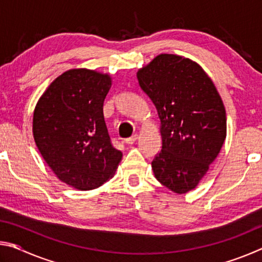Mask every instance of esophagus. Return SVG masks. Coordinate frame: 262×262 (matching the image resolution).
Returning a JSON list of instances; mask_svg holds the SVG:
<instances>
[{"label": "esophagus", "instance_id": "esophagus-1", "mask_svg": "<svg viewBox=\"0 0 262 262\" xmlns=\"http://www.w3.org/2000/svg\"><path fill=\"white\" fill-rule=\"evenodd\" d=\"M137 137H139V136H137V135L135 134V135L130 136V137H128V139L125 140V142H126L127 144H133V143H134V142L137 140Z\"/></svg>", "mask_w": 262, "mask_h": 262}]
</instances>
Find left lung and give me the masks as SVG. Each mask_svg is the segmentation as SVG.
Masks as SVG:
<instances>
[{
  "label": "left lung",
  "mask_w": 262,
  "mask_h": 262,
  "mask_svg": "<svg viewBox=\"0 0 262 262\" xmlns=\"http://www.w3.org/2000/svg\"><path fill=\"white\" fill-rule=\"evenodd\" d=\"M161 120L162 150L151 167L177 194L196 187L227 137V115L214 83L196 62L159 54L136 74Z\"/></svg>",
  "instance_id": "1"
}]
</instances>
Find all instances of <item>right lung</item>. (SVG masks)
<instances>
[{"instance_id": "right-lung-1", "label": "right lung", "mask_w": 262, "mask_h": 262, "mask_svg": "<svg viewBox=\"0 0 262 262\" xmlns=\"http://www.w3.org/2000/svg\"><path fill=\"white\" fill-rule=\"evenodd\" d=\"M111 85L108 74L70 69L50 84L35 105L32 132L39 152L57 178L79 190L99 187L121 162L103 113Z\"/></svg>"}]
</instances>
